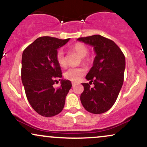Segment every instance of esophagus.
I'll use <instances>...</instances> for the list:
<instances>
[{"mask_svg": "<svg viewBox=\"0 0 147 147\" xmlns=\"http://www.w3.org/2000/svg\"><path fill=\"white\" fill-rule=\"evenodd\" d=\"M76 84H77V82H72V86H75Z\"/></svg>", "mask_w": 147, "mask_h": 147, "instance_id": "esophagus-1", "label": "esophagus"}]
</instances>
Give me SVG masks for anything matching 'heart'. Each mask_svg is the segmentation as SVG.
Here are the masks:
<instances>
[{"label": "heart", "instance_id": "b5f03b06", "mask_svg": "<svg viewBox=\"0 0 147 147\" xmlns=\"http://www.w3.org/2000/svg\"><path fill=\"white\" fill-rule=\"evenodd\" d=\"M72 49L75 51L79 56L82 57V61L84 63H89L92 60V57L87 55L88 53V48L84 44L81 42H77L72 46ZM56 60L59 65L61 67L66 66V60L65 57L64 51L63 49H60L57 51ZM84 68L81 67H72L68 68L64 72V77L68 80L72 81H77L85 75Z\"/></svg>", "mask_w": 147, "mask_h": 147}]
</instances>
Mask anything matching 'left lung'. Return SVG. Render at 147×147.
Returning <instances> with one entry per match:
<instances>
[{"label":"left lung","instance_id":"obj_1","mask_svg":"<svg viewBox=\"0 0 147 147\" xmlns=\"http://www.w3.org/2000/svg\"><path fill=\"white\" fill-rule=\"evenodd\" d=\"M79 41L94 47L96 55L86 78L88 83L81 84L84 90L81 102L88 112L99 114L106 112L117 99L124 81L125 57L112 40L100 35L79 38ZM95 85L93 88L90 85Z\"/></svg>","mask_w":147,"mask_h":147}]
</instances>
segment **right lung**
Here are the masks:
<instances>
[{"instance_id":"obj_1","label":"right lung","mask_w":147,"mask_h":147,"mask_svg":"<svg viewBox=\"0 0 147 147\" xmlns=\"http://www.w3.org/2000/svg\"><path fill=\"white\" fill-rule=\"evenodd\" d=\"M68 40L40 37L22 53L21 78L26 98L32 108L42 116L51 117L59 114L72 87L70 81L63 79L60 87L53 86L62 77L56 60L57 51Z\"/></svg>"}]
</instances>
